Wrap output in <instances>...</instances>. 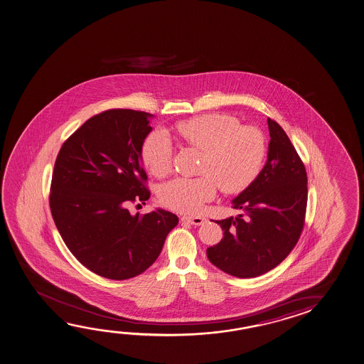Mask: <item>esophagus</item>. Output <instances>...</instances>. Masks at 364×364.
<instances>
[{"label": "esophagus", "instance_id": "34e87169", "mask_svg": "<svg viewBox=\"0 0 364 364\" xmlns=\"http://www.w3.org/2000/svg\"><path fill=\"white\" fill-rule=\"evenodd\" d=\"M183 222H188V223L193 224V225H203L207 222V219L203 217H181Z\"/></svg>", "mask_w": 364, "mask_h": 364}]
</instances>
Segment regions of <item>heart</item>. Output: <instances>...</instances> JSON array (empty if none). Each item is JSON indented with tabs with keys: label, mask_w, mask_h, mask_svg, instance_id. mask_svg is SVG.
Here are the masks:
<instances>
[{
	"label": "heart",
	"mask_w": 364,
	"mask_h": 364,
	"mask_svg": "<svg viewBox=\"0 0 364 364\" xmlns=\"http://www.w3.org/2000/svg\"><path fill=\"white\" fill-rule=\"evenodd\" d=\"M203 151L199 178H175L161 185L159 198L178 212L196 214L219 189L235 194L256 179L266 155V140L255 126H240L230 114L212 113L176 123L168 131H155L142 145V161L157 178L170 171L173 142Z\"/></svg>",
	"instance_id": "b5f03b06"
}]
</instances>
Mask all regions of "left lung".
I'll list each match as a JSON object with an SVG mask.
<instances>
[{"mask_svg":"<svg viewBox=\"0 0 364 364\" xmlns=\"http://www.w3.org/2000/svg\"><path fill=\"white\" fill-rule=\"evenodd\" d=\"M267 123V161L232 200L241 214L217 220L224 237L207 250L215 267L240 279L266 274L282 262L299 241L305 220L306 170L280 124L271 118Z\"/></svg>","mask_w":364,"mask_h":364,"instance_id":"8db88e82","label":"left lung"}]
</instances>
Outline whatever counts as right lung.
<instances>
[{
	"mask_svg": "<svg viewBox=\"0 0 364 364\" xmlns=\"http://www.w3.org/2000/svg\"><path fill=\"white\" fill-rule=\"evenodd\" d=\"M152 117L134 109L95 114L63 144L54 165L50 209L56 228L79 262L111 280L149 269L179 223L161 208L134 215L127 209L150 198L142 145Z\"/></svg>",
	"mask_w": 364,
	"mask_h": 364,
	"instance_id": "add662e5",
	"label": "right lung"
}]
</instances>
